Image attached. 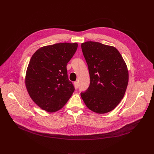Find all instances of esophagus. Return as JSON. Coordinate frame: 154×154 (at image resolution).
I'll list each match as a JSON object with an SVG mask.
<instances>
[{
    "label": "esophagus",
    "mask_w": 154,
    "mask_h": 154,
    "mask_svg": "<svg viewBox=\"0 0 154 154\" xmlns=\"http://www.w3.org/2000/svg\"><path fill=\"white\" fill-rule=\"evenodd\" d=\"M74 87H75V89L78 88V87H79V84H78V82H75L74 83Z\"/></svg>",
    "instance_id": "esophagus-1"
}]
</instances>
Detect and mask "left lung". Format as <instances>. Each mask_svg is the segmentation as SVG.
I'll return each instance as SVG.
<instances>
[{
    "label": "left lung",
    "mask_w": 154,
    "mask_h": 154,
    "mask_svg": "<svg viewBox=\"0 0 154 154\" xmlns=\"http://www.w3.org/2000/svg\"><path fill=\"white\" fill-rule=\"evenodd\" d=\"M88 67L90 84L81 93L86 106L91 111L103 114L120 103L128 82V71L119 52L113 46L94 41L81 45Z\"/></svg>",
    "instance_id": "obj_1"
}]
</instances>
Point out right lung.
I'll return each instance as SVG.
<instances>
[{
	"label": "right lung",
	"instance_id": "obj_1",
	"mask_svg": "<svg viewBox=\"0 0 154 154\" xmlns=\"http://www.w3.org/2000/svg\"><path fill=\"white\" fill-rule=\"evenodd\" d=\"M77 47V42L57 43L42 47L32 55L26 71V86L31 99L44 110H59L74 93L66 66Z\"/></svg>",
	"mask_w": 154,
	"mask_h": 154
}]
</instances>
